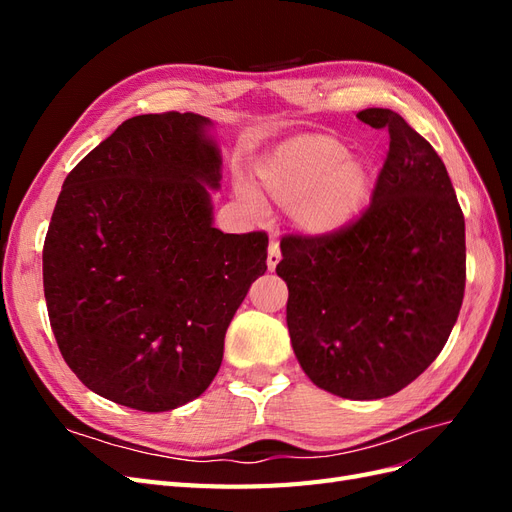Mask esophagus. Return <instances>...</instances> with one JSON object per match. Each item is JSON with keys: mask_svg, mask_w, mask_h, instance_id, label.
Wrapping results in <instances>:
<instances>
[{"mask_svg": "<svg viewBox=\"0 0 512 512\" xmlns=\"http://www.w3.org/2000/svg\"><path fill=\"white\" fill-rule=\"evenodd\" d=\"M282 260V252H280V241L277 239H271L269 241V254H267V269L269 271H275L277 262Z\"/></svg>", "mask_w": 512, "mask_h": 512, "instance_id": "esophagus-1", "label": "esophagus"}]
</instances>
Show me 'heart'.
Instances as JSON below:
<instances>
[{"mask_svg":"<svg viewBox=\"0 0 512 512\" xmlns=\"http://www.w3.org/2000/svg\"><path fill=\"white\" fill-rule=\"evenodd\" d=\"M258 192L292 209L303 235L329 239L359 218L374 190V170L335 136L312 134L282 143L256 170ZM247 205L260 207L250 185H237Z\"/></svg>","mask_w":512,"mask_h":512,"instance_id":"1","label":"heart"}]
</instances>
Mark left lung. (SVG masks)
Here are the masks:
<instances>
[{
    "instance_id": "left-lung-1",
    "label": "left lung",
    "mask_w": 512,
    "mask_h": 512,
    "mask_svg": "<svg viewBox=\"0 0 512 512\" xmlns=\"http://www.w3.org/2000/svg\"><path fill=\"white\" fill-rule=\"evenodd\" d=\"M389 130L369 209L329 239H282L277 275L301 369L344 399L395 395L436 361L466 288V222L451 177L391 108L356 113Z\"/></svg>"
}]
</instances>
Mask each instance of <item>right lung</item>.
I'll return each mask as SVG.
<instances>
[{
	"label": "right lung",
	"mask_w": 512,
	"mask_h": 512,
	"mask_svg": "<svg viewBox=\"0 0 512 512\" xmlns=\"http://www.w3.org/2000/svg\"><path fill=\"white\" fill-rule=\"evenodd\" d=\"M213 121L138 115L74 166L42 252L61 356L89 391L166 412L207 391L228 324L267 271L265 232L224 235Z\"/></svg>",
	"instance_id": "add662e5"
}]
</instances>
